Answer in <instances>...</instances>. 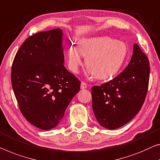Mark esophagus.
Here are the masks:
<instances>
[{
	"mask_svg": "<svg viewBox=\"0 0 160 160\" xmlns=\"http://www.w3.org/2000/svg\"><path fill=\"white\" fill-rule=\"evenodd\" d=\"M87 88V84L85 82H81V84H80V88L82 90H83V89H85V88Z\"/></svg>",
	"mask_w": 160,
	"mask_h": 160,
	"instance_id": "1",
	"label": "esophagus"
}]
</instances>
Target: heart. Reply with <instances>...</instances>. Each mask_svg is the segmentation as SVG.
Here are the masks:
<instances>
[{"mask_svg":"<svg viewBox=\"0 0 160 160\" xmlns=\"http://www.w3.org/2000/svg\"><path fill=\"white\" fill-rule=\"evenodd\" d=\"M128 55L126 43L108 37H95L81 40L78 49L70 47L68 52V65L71 72L78 73L85 58L88 73L99 80L116 75L124 65Z\"/></svg>","mask_w":160,"mask_h":160,"instance_id":"obj_1","label":"heart"}]
</instances>
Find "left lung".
I'll use <instances>...</instances> for the list:
<instances>
[{"instance_id": "1", "label": "left lung", "mask_w": 160, "mask_h": 160, "mask_svg": "<svg viewBox=\"0 0 160 160\" xmlns=\"http://www.w3.org/2000/svg\"><path fill=\"white\" fill-rule=\"evenodd\" d=\"M149 62L137 44L122 72L100 86H93L92 107L98 122L113 130L125 125L139 113L148 90Z\"/></svg>"}]
</instances>
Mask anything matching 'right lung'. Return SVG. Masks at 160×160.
<instances>
[{
    "mask_svg": "<svg viewBox=\"0 0 160 160\" xmlns=\"http://www.w3.org/2000/svg\"><path fill=\"white\" fill-rule=\"evenodd\" d=\"M63 31L42 32L18 50L11 84L19 108L28 122L42 130L59 124L80 82L64 66Z\"/></svg>",
    "mask_w": 160,
    "mask_h": 160,
    "instance_id": "right-lung-1",
    "label": "right lung"
}]
</instances>
